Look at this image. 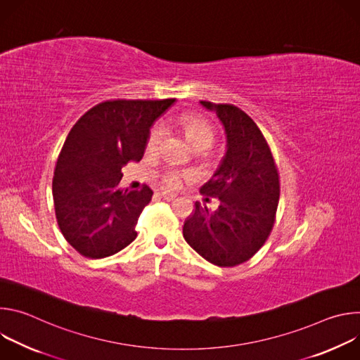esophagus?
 Wrapping results in <instances>:
<instances>
[{
	"label": "esophagus",
	"instance_id": "esophagus-1",
	"mask_svg": "<svg viewBox=\"0 0 360 360\" xmlns=\"http://www.w3.org/2000/svg\"><path fill=\"white\" fill-rule=\"evenodd\" d=\"M161 196L165 199V200H174L176 198L175 193H169V192H162Z\"/></svg>",
	"mask_w": 360,
	"mask_h": 360
}]
</instances>
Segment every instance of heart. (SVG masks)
<instances>
[{
  "label": "heart",
  "instance_id": "b5f03b06",
  "mask_svg": "<svg viewBox=\"0 0 360 360\" xmlns=\"http://www.w3.org/2000/svg\"><path fill=\"white\" fill-rule=\"evenodd\" d=\"M176 124L181 127V129L184 131L186 139L192 143L193 148H199V146H207L210 148L214 143L215 139V131L214 128L199 117L196 115H191V114H182L179 117H176ZM162 135V129L160 125H155L148 136V146H155ZM182 172L178 171H169L164 175V182L167 186L169 188H176L181 182L182 178Z\"/></svg>",
  "mask_w": 360,
  "mask_h": 360
}]
</instances>
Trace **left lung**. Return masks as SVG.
Listing matches in <instances>:
<instances>
[{
  "label": "left lung",
  "mask_w": 360,
  "mask_h": 360,
  "mask_svg": "<svg viewBox=\"0 0 360 360\" xmlns=\"http://www.w3.org/2000/svg\"><path fill=\"white\" fill-rule=\"evenodd\" d=\"M214 111L226 134V152L200 193L218 198L210 211L195 202L184 224V238L203 259L217 266L249 261L268 239L279 202V175L271 148L252 118L231 104L200 101Z\"/></svg>",
  "instance_id": "8db88e82"
}]
</instances>
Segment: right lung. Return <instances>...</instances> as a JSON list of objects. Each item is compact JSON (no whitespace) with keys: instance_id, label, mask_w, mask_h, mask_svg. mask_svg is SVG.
Returning a JSON list of instances; mask_svg holds the SVG:
<instances>
[{"instance_id":"obj_1","label":"right lung","mask_w":360,"mask_h":360,"mask_svg":"<svg viewBox=\"0 0 360 360\" xmlns=\"http://www.w3.org/2000/svg\"><path fill=\"white\" fill-rule=\"evenodd\" d=\"M114 99L85 112L70 131L54 171L53 196L67 242L91 259L111 256L135 238V226L153 192L122 191V167L141 161L149 129L172 104Z\"/></svg>"}]
</instances>
